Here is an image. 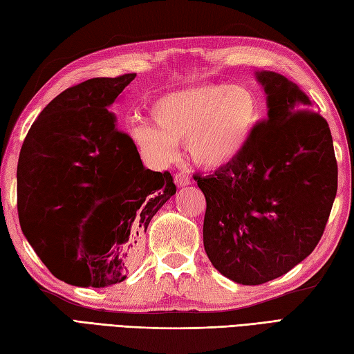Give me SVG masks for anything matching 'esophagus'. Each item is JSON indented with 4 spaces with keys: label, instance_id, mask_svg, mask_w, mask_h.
Masks as SVG:
<instances>
[{
    "label": "esophagus",
    "instance_id": "esophagus-1",
    "mask_svg": "<svg viewBox=\"0 0 354 354\" xmlns=\"http://www.w3.org/2000/svg\"><path fill=\"white\" fill-rule=\"evenodd\" d=\"M175 183L178 187H185L192 183V178L185 171H178L175 175Z\"/></svg>",
    "mask_w": 354,
    "mask_h": 354
}]
</instances>
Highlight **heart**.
<instances>
[{
  "mask_svg": "<svg viewBox=\"0 0 354 354\" xmlns=\"http://www.w3.org/2000/svg\"><path fill=\"white\" fill-rule=\"evenodd\" d=\"M149 114L153 124L138 123L131 133L150 162H170L187 142L194 162L217 169L242 153L257 124L259 102L245 86L216 84L162 95Z\"/></svg>",
  "mask_w": 354,
  "mask_h": 354,
  "instance_id": "b5f03b06",
  "label": "heart"
}]
</instances>
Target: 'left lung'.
<instances>
[{
	"label": "left lung",
	"instance_id": "1",
	"mask_svg": "<svg viewBox=\"0 0 354 354\" xmlns=\"http://www.w3.org/2000/svg\"><path fill=\"white\" fill-rule=\"evenodd\" d=\"M268 118L236 160L194 175L205 194L204 246L230 280L261 284L297 266L322 237L337 190L328 123L295 84L257 73Z\"/></svg>",
	"mask_w": 354,
	"mask_h": 354
}]
</instances>
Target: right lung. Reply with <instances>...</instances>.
<instances>
[{"instance_id": "right-lung-1", "label": "right lung", "mask_w": 354, "mask_h": 354, "mask_svg": "<svg viewBox=\"0 0 354 354\" xmlns=\"http://www.w3.org/2000/svg\"><path fill=\"white\" fill-rule=\"evenodd\" d=\"M137 74L66 88L37 117L18 160V216L37 257L80 288L123 281L149 222L176 193L170 171L145 169L108 111Z\"/></svg>"}]
</instances>
